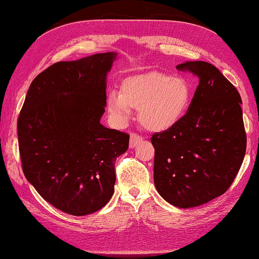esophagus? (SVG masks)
Instances as JSON below:
<instances>
[{"mask_svg": "<svg viewBox=\"0 0 259 259\" xmlns=\"http://www.w3.org/2000/svg\"><path fill=\"white\" fill-rule=\"evenodd\" d=\"M143 142V137L139 136L136 133H132L130 138V148H135Z\"/></svg>", "mask_w": 259, "mask_h": 259, "instance_id": "obj_1", "label": "esophagus"}]
</instances>
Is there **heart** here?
I'll return each mask as SVG.
<instances>
[{"label":"heart","mask_w":259,"mask_h":259,"mask_svg":"<svg viewBox=\"0 0 259 259\" xmlns=\"http://www.w3.org/2000/svg\"><path fill=\"white\" fill-rule=\"evenodd\" d=\"M192 100L191 85L183 77L150 72L125 79L122 91L108 94L107 109L119 125L128 122L132 108L139 110V121L148 130H169L183 119Z\"/></svg>","instance_id":"heart-1"}]
</instances>
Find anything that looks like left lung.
I'll use <instances>...</instances> for the list:
<instances>
[{"label":"left lung","instance_id":"left-lung-1","mask_svg":"<svg viewBox=\"0 0 259 259\" xmlns=\"http://www.w3.org/2000/svg\"><path fill=\"white\" fill-rule=\"evenodd\" d=\"M199 79L187 113L175 126L151 137L153 179L171 205L204 204L229 189L246 151L241 96L219 70L205 61L176 67Z\"/></svg>","mask_w":259,"mask_h":259}]
</instances>
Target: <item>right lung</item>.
I'll list each match as a JSON object with an SVG mask.
<instances>
[{
  "instance_id": "right-lung-1",
  "label": "right lung",
  "mask_w": 259,
  "mask_h": 259,
  "mask_svg": "<svg viewBox=\"0 0 259 259\" xmlns=\"http://www.w3.org/2000/svg\"><path fill=\"white\" fill-rule=\"evenodd\" d=\"M116 53L59 61L31 83L17 122L22 171L56 208L84 216L110 201L130 135L105 127L106 79Z\"/></svg>"
}]
</instances>
